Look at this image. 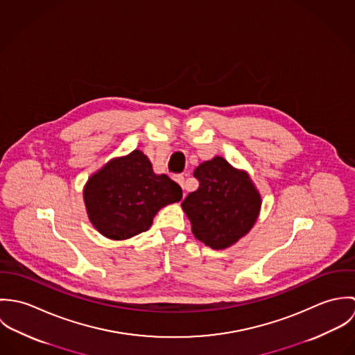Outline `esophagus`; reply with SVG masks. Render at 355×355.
Masks as SVG:
<instances>
[{
    "label": "esophagus",
    "mask_w": 355,
    "mask_h": 355,
    "mask_svg": "<svg viewBox=\"0 0 355 355\" xmlns=\"http://www.w3.org/2000/svg\"><path fill=\"white\" fill-rule=\"evenodd\" d=\"M173 180H175L182 189H184V176H183V175H175V176H173Z\"/></svg>",
    "instance_id": "esophagus-1"
}]
</instances>
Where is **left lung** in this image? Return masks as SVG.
<instances>
[{
    "label": "left lung",
    "instance_id": "1",
    "mask_svg": "<svg viewBox=\"0 0 355 355\" xmlns=\"http://www.w3.org/2000/svg\"><path fill=\"white\" fill-rule=\"evenodd\" d=\"M194 176L200 187L182 202L194 236L214 250L235 245L250 232L261 210L250 175L216 155L200 164Z\"/></svg>",
    "mask_w": 355,
    "mask_h": 355
}]
</instances>
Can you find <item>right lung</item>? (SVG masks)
Returning <instances> with one entry per match:
<instances>
[{"instance_id":"add662e5","label":"right lung","mask_w":355,"mask_h":355,"mask_svg":"<svg viewBox=\"0 0 355 355\" xmlns=\"http://www.w3.org/2000/svg\"><path fill=\"white\" fill-rule=\"evenodd\" d=\"M182 196L180 186L164 173H154L150 159L138 149L107 161L83 189L90 223L113 241L148 231L158 210L179 202Z\"/></svg>"}]
</instances>
